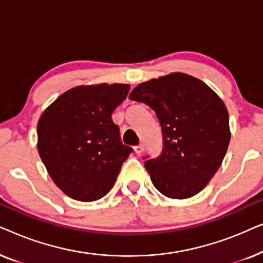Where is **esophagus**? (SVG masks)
I'll return each mask as SVG.
<instances>
[{"label":"esophagus","mask_w":263,"mask_h":263,"mask_svg":"<svg viewBox=\"0 0 263 263\" xmlns=\"http://www.w3.org/2000/svg\"><path fill=\"white\" fill-rule=\"evenodd\" d=\"M134 151H135V153L138 154V156H141V154L143 153V151H145V147H143V145L135 146L134 147Z\"/></svg>","instance_id":"34e87169"}]
</instances>
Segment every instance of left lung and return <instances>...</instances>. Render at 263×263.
Segmentation results:
<instances>
[{
	"label": "left lung",
	"instance_id": "left-lung-1",
	"mask_svg": "<svg viewBox=\"0 0 263 263\" xmlns=\"http://www.w3.org/2000/svg\"><path fill=\"white\" fill-rule=\"evenodd\" d=\"M129 98L152 107L163 130V153L145 163L153 185L176 200L199 194L220 167L231 139L222 99L179 71L141 82Z\"/></svg>",
	"mask_w": 263,
	"mask_h": 263
}]
</instances>
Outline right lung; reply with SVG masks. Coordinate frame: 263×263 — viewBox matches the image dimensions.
<instances>
[{
	"label": "right lung",
	"instance_id": "1",
	"mask_svg": "<svg viewBox=\"0 0 263 263\" xmlns=\"http://www.w3.org/2000/svg\"><path fill=\"white\" fill-rule=\"evenodd\" d=\"M128 84L80 85L57 97L37 125V148L53 183L71 199L91 202L112 188L133 152L122 145L111 114Z\"/></svg>",
	"mask_w": 263,
	"mask_h": 263
}]
</instances>
